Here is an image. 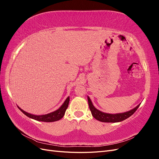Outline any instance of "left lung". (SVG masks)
Returning a JSON list of instances; mask_svg holds the SVG:
<instances>
[{"mask_svg": "<svg viewBox=\"0 0 159 159\" xmlns=\"http://www.w3.org/2000/svg\"><path fill=\"white\" fill-rule=\"evenodd\" d=\"M88 104L89 109L92 114L93 117L99 121L105 122V123H116V122H120L122 121L123 120L129 118L131 117V115L136 111L137 109L139 108L140 104L138 105L134 109L129 111L121 113H117V114H109L103 113L101 111L96 109L91 102L90 98L88 96Z\"/></svg>", "mask_w": 159, "mask_h": 159, "instance_id": "1", "label": "left lung"}]
</instances>
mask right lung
<instances>
[{
    "label": "right lung",
    "mask_w": 159,
    "mask_h": 159,
    "mask_svg": "<svg viewBox=\"0 0 159 159\" xmlns=\"http://www.w3.org/2000/svg\"><path fill=\"white\" fill-rule=\"evenodd\" d=\"M69 102H70V97H68L66 99L64 103L61 105V106L58 109H57L56 111H53L48 114L42 115H35L28 113L25 111L22 110V109H20L18 106V107L24 114L26 115L27 117L34 120H36V121H44V122H54V121H58V120L61 119L64 117L66 111L68 107Z\"/></svg>",
    "instance_id": "right-lung-1"
}]
</instances>
